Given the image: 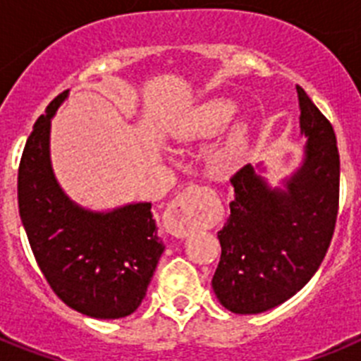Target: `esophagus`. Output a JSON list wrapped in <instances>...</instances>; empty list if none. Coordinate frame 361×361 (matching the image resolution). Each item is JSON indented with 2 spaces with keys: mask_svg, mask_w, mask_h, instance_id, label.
Returning <instances> with one entry per match:
<instances>
[{
  "mask_svg": "<svg viewBox=\"0 0 361 361\" xmlns=\"http://www.w3.org/2000/svg\"><path fill=\"white\" fill-rule=\"evenodd\" d=\"M202 191L200 186H190L178 193L164 213V228L177 238L190 237L202 219Z\"/></svg>",
  "mask_w": 361,
  "mask_h": 361,
  "instance_id": "1",
  "label": "esophagus"
}]
</instances>
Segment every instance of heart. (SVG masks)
<instances>
[{
    "mask_svg": "<svg viewBox=\"0 0 361 361\" xmlns=\"http://www.w3.org/2000/svg\"><path fill=\"white\" fill-rule=\"evenodd\" d=\"M237 111L238 106L233 99H209L191 111L188 119L178 126L177 137L180 141H193V139H208V137L219 135L235 119ZM245 135H247V130L244 124H237L231 130L224 146V157L228 161H235L240 155L245 145Z\"/></svg>",
    "mask_w": 361,
    "mask_h": 361,
    "instance_id": "1",
    "label": "heart"
}]
</instances>
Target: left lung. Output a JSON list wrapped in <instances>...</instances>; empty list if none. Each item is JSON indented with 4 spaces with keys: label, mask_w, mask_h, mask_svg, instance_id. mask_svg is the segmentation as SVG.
I'll list each match as a JSON object with an SVG mask.
<instances>
[{
    "label": "left lung",
    "mask_w": 361,
    "mask_h": 361,
    "mask_svg": "<svg viewBox=\"0 0 361 361\" xmlns=\"http://www.w3.org/2000/svg\"><path fill=\"white\" fill-rule=\"evenodd\" d=\"M302 164L271 186L266 168L244 166L231 177L229 215L219 231L222 253L212 286L228 311L258 314L304 288L324 260L338 215L340 155L331 123L296 86Z\"/></svg>",
    "instance_id": "obj_1"
}]
</instances>
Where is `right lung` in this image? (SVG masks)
Wrapping results in <instances>:
<instances>
[{
	"instance_id": "1",
	"label": "right lung",
	"mask_w": 361,
	"mask_h": 361,
	"mask_svg": "<svg viewBox=\"0 0 361 361\" xmlns=\"http://www.w3.org/2000/svg\"><path fill=\"white\" fill-rule=\"evenodd\" d=\"M68 90L36 121L19 162V216L32 253L50 288L86 317L116 320L132 314L157 267L164 244L152 202L94 212L73 202L50 161V124Z\"/></svg>"
}]
</instances>
